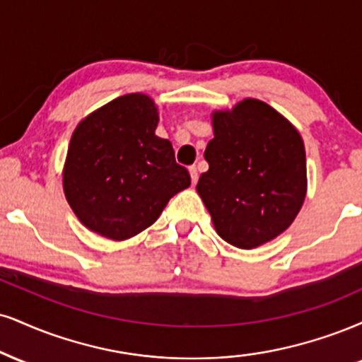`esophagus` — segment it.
Masks as SVG:
<instances>
[{"instance_id": "1", "label": "esophagus", "mask_w": 362, "mask_h": 362, "mask_svg": "<svg viewBox=\"0 0 362 362\" xmlns=\"http://www.w3.org/2000/svg\"><path fill=\"white\" fill-rule=\"evenodd\" d=\"M189 173H190V178H192V184L195 185V182H197V178H199L197 167H189Z\"/></svg>"}]
</instances>
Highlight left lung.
<instances>
[{
    "mask_svg": "<svg viewBox=\"0 0 362 362\" xmlns=\"http://www.w3.org/2000/svg\"><path fill=\"white\" fill-rule=\"evenodd\" d=\"M197 194L216 233L229 245L252 250L290 228L307 195L303 139L293 124L259 99L212 112Z\"/></svg>",
    "mask_w": 362,
    "mask_h": 362,
    "instance_id": "obj_1",
    "label": "left lung"
}]
</instances>
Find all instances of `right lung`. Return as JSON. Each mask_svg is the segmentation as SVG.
<instances>
[{
	"instance_id": "1",
	"label": "right lung",
	"mask_w": 362,
	"mask_h": 362,
	"mask_svg": "<svg viewBox=\"0 0 362 362\" xmlns=\"http://www.w3.org/2000/svg\"><path fill=\"white\" fill-rule=\"evenodd\" d=\"M150 95L112 99L74 129L62 172L77 219L99 236L124 241L150 228L173 195L190 185L172 143L156 136Z\"/></svg>"
}]
</instances>
